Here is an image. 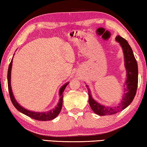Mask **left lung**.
Returning a JSON list of instances; mask_svg holds the SVG:
<instances>
[{"mask_svg":"<svg viewBox=\"0 0 147 147\" xmlns=\"http://www.w3.org/2000/svg\"><path fill=\"white\" fill-rule=\"evenodd\" d=\"M116 40L119 42L123 50L124 55V62L127 73V78L126 81V89H124V95L122 99V102L119 105L116 107H106L102 106L92 98L88 90L89 95V104L92 110L96 114L100 116L111 115L118 113L127 107L133 100L136 95L138 86V65L134 57L132 48L130 47L127 41L120 36H116Z\"/></svg>","mask_w":147,"mask_h":147,"instance_id":"obj_1","label":"left lung"}]
</instances>
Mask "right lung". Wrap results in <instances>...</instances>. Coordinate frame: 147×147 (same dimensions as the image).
Here are the masks:
<instances>
[{"mask_svg":"<svg viewBox=\"0 0 147 147\" xmlns=\"http://www.w3.org/2000/svg\"><path fill=\"white\" fill-rule=\"evenodd\" d=\"M13 59L11 60V63L9 64V69H8V74H7V80H8V88H9V96L11 100L13 103V106L16 108V109H17L19 112H21V113H23L25 115L31 117V118H33L35 120H41V121H47V120H53L54 118L57 117L59 115L60 111H61V108H62V104H63V92L64 90L65 89L66 86L69 83H67L62 86L61 89L59 90V96L60 99L59 102L57 106L53 109H52L49 112H35L29 111L27 109L22 107L17 103V102L16 101V100L14 98L13 92H12L11 86V68L12 65H13Z\"/></svg>","mask_w":147,"mask_h":147,"instance_id":"1","label":"right lung"}]
</instances>
